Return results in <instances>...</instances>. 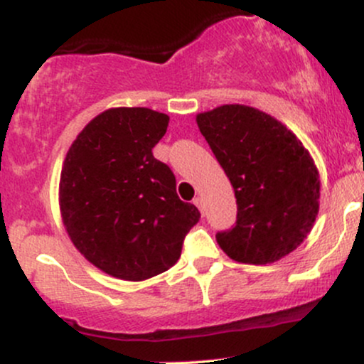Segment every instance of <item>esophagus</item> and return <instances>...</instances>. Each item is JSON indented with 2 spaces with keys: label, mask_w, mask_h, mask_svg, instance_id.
<instances>
[{
  "label": "esophagus",
  "mask_w": 364,
  "mask_h": 364,
  "mask_svg": "<svg viewBox=\"0 0 364 364\" xmlns=\"http://www.w3.org/2000/svg\"><path fill=\"white\" fill-rule=\"evenodd\" d=\"M193 203H195V205H196V207H198V208H200V210H202V212H203V200H202V198H200V196H196V198L193 200Z\"/></svg>",
  "instance_id": "34e87169"
}]
</instances>
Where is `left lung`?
Returning <instances> with one entry per match:
<instances>
[{
	"mask_svg": "<svg viewBox=\"0 0 364 364\" xmlns=\"http://www.w3.org/2000/svg\"><path fill=\"white\" fill-rule=\"evenodd\" d=\"M237 203L236 225L217 232L231 260L267 265L294 252L320 208V174L286 124L257 107L224 104L196 114Z\"/></svg>",
	"mask_w": 364,
	"mask_h": 364,
	"instance_id": "8db88e82",
	"label": "left lung"
}]
</instances>
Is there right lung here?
I'll return each instance as SVG.
<instances>
[{
    "instance_id": "1",
    "label": "right lung",
    "mask_w": 364,
    "mask_h": 364,
    "mask_svg": "<svg viewBox=\"0 0 364 364\" xmlns=\"http://www.w3.org/2000/svg\"><path fill=\"white\" fill-rule=\"evenodd\" d=\"M169 116L111 107L85 124L63 161L60 212L75 248L121 281L140 282L178 262L200 212L176 193V178L152 149Z\"/></svg>"
}]
</instances>
